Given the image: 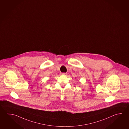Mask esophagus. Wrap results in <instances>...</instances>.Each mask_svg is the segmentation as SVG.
Listing matches in <instances>:
<instances>
[{"label":"esophagus","instance_id":"1","mask_svg":"<svg viewBox=\"0 0 129 129\" xmlns=\"http://www.w3.org/2000/svg\"><path fill=\"white\" fill-rule=\"evenodd\" d=\"M67 74L66 73H61V75H67Z\"/></svg>","mask_w":129,"mask_h":129}]
</instances>
